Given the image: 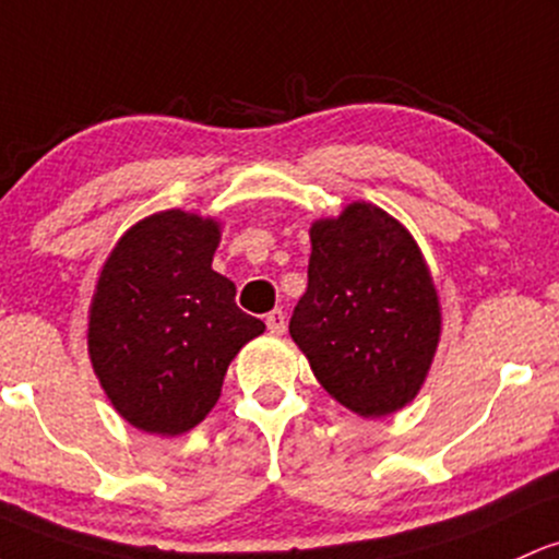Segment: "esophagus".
<instances>
[{
  "instance_id": "esophagus-1",
  "label": "esophagus",
  "mask_w": 559,
  "mask_h": 559,
  "mask_svg": "<svg viewBox=\"0 0 559 559\" xmlns=\"http://www.w3.org/2000/svg\"><path fill=\"white\" fill-rule=\"evenodd\" d=\"M265 323H267L270 334H275V336H281V334H284V331H286V316H284V312H281V310L267 312Z\"/></svg>"
}]
</instances>
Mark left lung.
<instances>
[{
  "mask_svg": "<svg viewBox=\"0 0 559 559\" xmlns=\"http://www.w3.org/2000/svg\"><path fill=\"white\" fill-rule=\"evenodd\" d=\"M308 292L289 334L336 403L379 419L419 395L443 316L406 225L369 201L310 225Z\"/></svg>",
  "mask_w": 559,
  "mask_h": 559,
  "instance_id": "8db88e82",
  "label": "left lung"
}]
</instances>
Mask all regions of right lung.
Returning a JSON list of instances; mask_svg holds the SVG:
<instances>
[{"label": "right lung", "instance_id": "right-lung-1", "mask_svg": "<svg viewBox=\"0 0 559 559\" xmlns=\"http://www.w3.org/2000/svg\"><path fill=\"white\" fill-rule=\"evenodd\" d=\"M223 225L164 210L110 249L90 302L87 353L110 406L143 432L175 438L214 408L230 360L265 331L212 270Z\"/></svg>", "mask_w": 559, "mask_h": 559}]
</instances>
